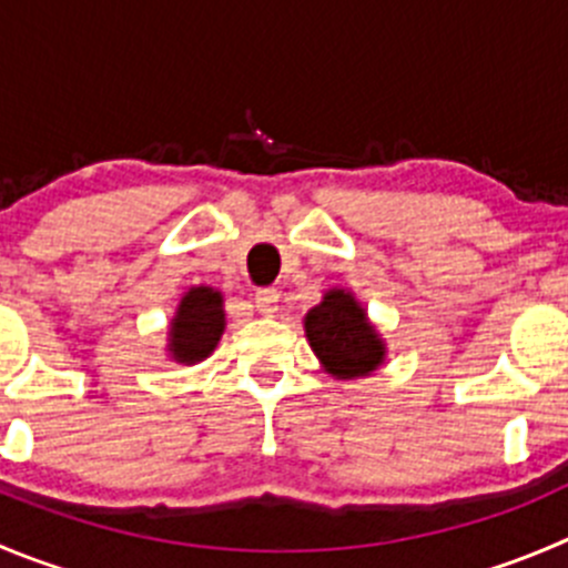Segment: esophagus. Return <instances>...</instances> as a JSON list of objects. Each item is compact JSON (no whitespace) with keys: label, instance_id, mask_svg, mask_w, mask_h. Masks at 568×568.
Here are the masks:
<instances>
[{"label":"esophagus","instance_id":"34e87169","mask_svg":"<svg viewBox=\"0 0 568 568\" xmlns=\"http://www.w3.org/2000/svg\"><path fill=\"white\" fill-rule=\"evenodd\" d=\"M253 304H256L258 315H264V317L275 315V310H278V290H273V287L258 290L256 298H253Z\"/></svg>","mask_w":568,"mask_h":568}]
</instances>
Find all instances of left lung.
<instances>
[{
    "label": "left lung",
    "instance_id": "8db88e82",
    "mask_svg": "<svg viewBox=\"0 0 568 568\" xmlns=\"http://www.w3.org/2000/svg\"><path fill=\"white\" fill-rule=\"evenodd\" d=\"M310 348L334 379H365L387 359V343L371 323L368 310L345 287H332L304 317Z\"/></svg>",
    "mask_w": 568,
    "mask_h": 568
}]
</instances>
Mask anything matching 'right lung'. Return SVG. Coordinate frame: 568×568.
Segmentation results:
<instances>
[{
    "instance_id": "obj_1",
    "label": "right lung",
    "mask_w": 568,
    "mask_h": 568,
    "mask_svg": "<svg viewBox=\"0 0 568 568\" xmlns=\"http://www.w3.org/2000/svg\"><path fill=\"white\" fill-rule=\"evenodd\" d=\"M225 332V298L220 290L194 284L181 295L166 326V356L178 365H197L214 354Z\"/></svg>"
}]
</instances>
